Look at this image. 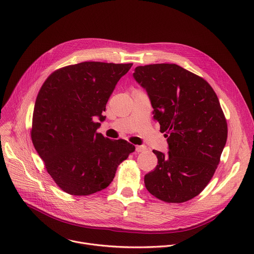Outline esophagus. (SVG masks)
Segmentation results:
<instances>
[{"instance_id": "esophagus-1", "label": "esophagus", "mask_w": 254, "mask_h": 254, "mask_svg": "<svg viewBox=\"0 0 254 254\" xmlns=\"http://www.w3.org/2000/svg\"><path fill=\"white\" fill-rule=\"evenodd\" d=\"M145 150H146V146H144V145H137V146H135V151L136 152H143Z\"/></svg>"}]
</instances>
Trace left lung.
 Listing matches in <instances>:
<instances>
[{
    "mask_svg": "<svg viewBox=\"0 0 254 254\" xmlns=\"http://www.w3.org/2000/svg\"><path fill=\"white\" fill-rule=\"evenodd\" d=\"M133 78L146 90L168 143L167 154L153 150L158 164L144 176L145 187L161 201L187 202L208 185L227 142L219 99L206 80L177 64L137 66Z\"/></svg>",
    "mask_w": 254,
    "mask_h": 254,
    "instance_id": "1",
    "label": "left lung"
}]
</instances>
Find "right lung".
Segmentation results:
<instances>
[{"label": "right lung", "instance_id": "right-lung-1", "mask_svg": "<svg viewBox=\"0 0 254 254\" xmlns=\"http://www.w3.org/2000/svg\"><path fill=\"white\" fill-rule=\"evenodd\" d=\"M132 63L82 62L54 71L36 97L31 127L35 150L64 192L88 196L107 188L135 147L98 133L107 102Z\"/></svg>", "mask_w": 254, "mask_h": 254}]
</instances>
